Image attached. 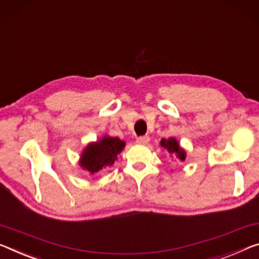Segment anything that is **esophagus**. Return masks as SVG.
<instances>
[{"label": "esophagus", "instance_id": "obj_1", "mask_svg": "<svg viewBox=\"0 0 259 259\" xmlns=\"http://www.w3.org/2000/svg\"><path fill=\"white\" fill-rule=\"evenodd\" d=\"M137 142L139 145H147L149 142V137H147V135H145V137H139L137 138Z\"/></svg>", "mask_w": 259, "mask_h": 259}]
</instances>
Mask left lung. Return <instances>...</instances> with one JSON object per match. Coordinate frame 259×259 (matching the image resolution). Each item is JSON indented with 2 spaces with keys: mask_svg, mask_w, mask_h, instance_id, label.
Listing matches in <instances>:
<instances>
[{
  "mask_svg": "<svg viewBox=\"0 0 259 259\" xmlns=\"http://www.w3.org/2000/svg\"><path fill=\"white\" fill-rule=\"evenodd\" d=\"M160 146L163 147V148L169 153L170 157L172 158L174 161H185L186 150L184 148H182L180 142L177 141V139H175L172 137L169 139H162L160 141Z\"/></svg>",
  "mask_w": 259,
  "mask_h": 259,
  "instance_id": "left-lung-1",
  "label": "left lung"
}]
</instances>
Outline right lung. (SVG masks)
<instances>
[{
    "label": "right lung",
    "instance_id": "1",
    "mask_svg": "<svg viewBox=\"0 0 259 259\" xmlns=\"http://www.w3.org/2000/svg\"><path fill=\"white\" fill-rule=\"evenodd\" d=\"M125 146L126 142L119 138L103 135L99 140L89 142L85 146L79 156L78 165L89 175L98 174L103 169L113 165Z\"/></svg>",
    "mask_w": 259,
    "mask_h": 259
}]
</instances>
